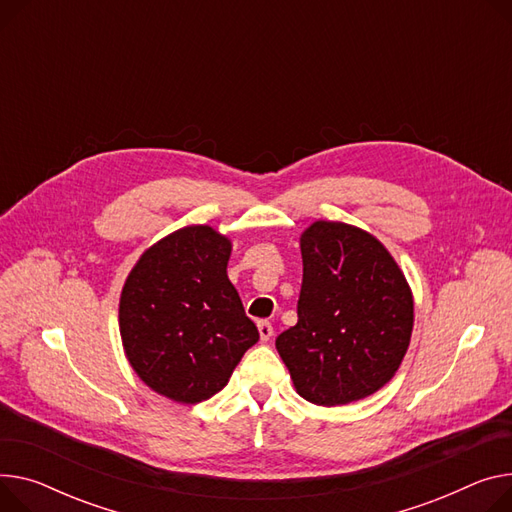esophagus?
Here are the masks:
<instances>
[{"label": "esophagus", "instance_id": "34e87169", "mask_svg": "<svg viewBox=\"0 0 512 512\" xmlns=\"http://www.w3.org/2000/svg\"><path fill=\"white\" fill-rule=\"evenodd\" d=\"M257 329H259L261 342H269V337L274 335V327H271L269 321H259V323H257Z\"/></svg>", "mask_w": 512, "mask_h": 512}]
</instances>
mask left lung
Segmentation results:
<instances>
[{"label":"left lung","instance_id":"8db88e82","mask_svg":"<svg viewBox=\"0 0 512 512\" xmlns=\"http://www.w3.org/2000/svg\"><path fill=\"white\" fill-rule=\"evenodd\" d=\"M298 323L276 348L296 393L323 407L385 387L407 352L414 296L397 261L370 232L317 220L300 234Z\"/></svg>","mask_w":512,"mask_h":512}]
</instances>
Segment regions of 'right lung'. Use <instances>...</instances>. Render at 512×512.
Returning <instances> with one entry per match:
<instances>
[{"label": "right lung", "mask_w": 512, "mask_h": 512, "mask_svg": "<svg viewBox=\"0 0 512 512\" xmlns=\"http://www.w3.org/2000/svg\"><path fill=\"white\" fill-rule=\"evenodd\" d=\"M230 238L193 224L160 238L133 265L119 331L135 374L156 393L199 403L226 387L259 331L228 280Z\"/></svg>", "instance_id": "1"}]
</instances>
